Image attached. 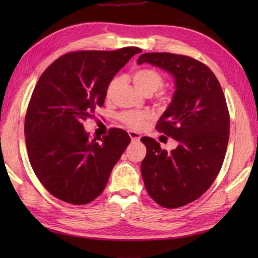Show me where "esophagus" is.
<instances>
[{
  "label": "esophagus",
  "instance_id": "1",
  "mask_svg": "<svg viewBox=\"0 0 258 258\" xmlns=\"http://www.w3.org/2000/svg\"><path fill=\"white\" fill-rule=\"evenodd\" d=\"M128 134H129V136H130L132 141H139V140L141 139V137H142L141 135L138 134V132H136V131H129Z\"/></svg>",
  "mask_w": 258,
  "mask_h": 258
}]
</instances>
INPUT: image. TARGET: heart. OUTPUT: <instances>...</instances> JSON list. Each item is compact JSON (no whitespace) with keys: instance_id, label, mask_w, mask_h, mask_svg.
<instances>
[{"instance_id":"1","label":"heart","mask_w":258,"mask_h":258,"mask_svg":"<svg viewBox=\"0 0 258 258\" xmlns=\"http://www.w3.org/2000/svg\"><path fill=\"white\" fill-rule=\"evenodd\" d=\"M132 81H134L136 88L140 92H142L143 95H153L163 84V79L160 73L153 69L138 70L132 75ZM118 85L119 79H114L110 83L106 89L107 99L112 97L115 89L118 87ZM148 118H150V114L147 112H123L120 114L121 121L134 129L141 128Z\"/></svg>"}]
</instances>
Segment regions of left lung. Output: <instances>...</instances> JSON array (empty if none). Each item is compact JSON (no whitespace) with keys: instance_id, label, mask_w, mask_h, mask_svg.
Segmentation results:
<instances>
[{"instance_id":"left-lung-1","label":"left lung","mask_w":258,"mask_h":258,"mask_svg":"<svg viewBox=\"0 0 258 258\" xmlns=\"http://www.w3.org/2000/svg\"><path fill=\"white\" fill-rule=\"evenodd\" d=\"M138 63L172 75L175 89L156 129L178 145L168 153L154 139H141L147 150L141 163L145 188L163 208L183 207L204 195L222 168L229 139L227 104L214 73L196 59L146 52Z\"/></svg>"}]
</instances>
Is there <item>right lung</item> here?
<instances>
[{"label": "right lung", "mask_w": 258, "mask_h": 258, "mask_svg": "<svg viewBox=\"0 0 258 258\" xmlns=\"http://www.w3.org/2000/svg\"><path fill=\"white\" fill-rule=\"evenodd\" d=\"M139 52L138 47L70 52L41 75L28 106L25 136L31 166L52 196L81 206L104 190L130 137L111 129L98 142L83 121L104 104L114 76Z\"/></svg>", "instance_id": "1"}]
</instances>
